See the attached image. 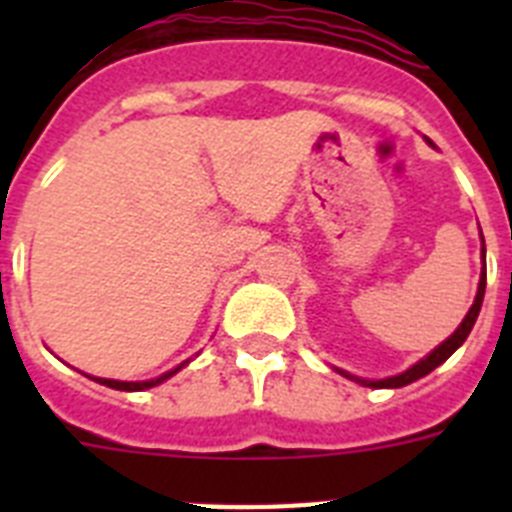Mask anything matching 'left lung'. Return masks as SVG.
<instances>
[{
    "mask_svg": "<svg viewBox=\"0 0 512 512\" xmlns=\"http://www.w3.org/2000/svg\"><path fill=\"white\" fill-rule=\"evenodd\" d=\"M428 143H431V140H428ZM482 259H485V241H482ZM485 284H487V271L482 269V277H479L477 297H474V305L469 307L467 318L461 320L459 328H456L454 333H451V336L441 343V346L433 348L431 354L425 356V359H420L418 364L410 366L408 372H402V374H397V377H387V379H359V377H351V374H348V372H341V374H343V377H348V379H354V382L364 384V387H374V390H397V387H405V384L415 382V379L425 377V374H431L433 369H436V366H441L443 361L449 359V356L454 354L456 348H459L461 343L467 341L469 333H472L474 323H477L479 307H482V300H485Z\"/></svg>",
    "mask_w": 512,
    "mask_h": 512,
    "instance_id": "1",
    "label": "left lung"
}]
</instances>
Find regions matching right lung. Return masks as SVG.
Here are the masks:
<instances>
[{"label": "right lung", "mask_w": 512, "mask_h": 512, "mask_svg": "<svg viewBox=\"0 0 512 512\" xmlns=\"http://www.w3.org/2000/svg\"><path fill=\"white\" fill-rule=\"evenodd\" d=\"M187 364H189V361H184V364H179L176 369H171V372L161 374V377H156V379H148V382H117V379H102V377H92V379H94V382L104 384V387H112V390L143 392V390H148V387H156V384H161V382H166L169 377H174V374L179 372V369H184Z\"/></svg>", "instance_id": "obj_1"}]
</instances>
